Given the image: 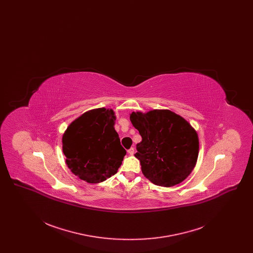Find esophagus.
Instances as JSON below:
<instances>
[{
	"label": "esophagus",
	"instance_id": "34e87169",
	"mask_svg": "<svg viewBox=\"0 0 253 253\" xmlns=\"http://www.w3.org/2000/svg\"><path fill=\"white\" fill-rule=\"evenodd\" d=\"M128 154H129L130 156H132V155L134 154V149H133V148H130V149L128 150Z\"/></svg>",
	"mask_w": 253,
	"mask_h": 253
}]
</instances>
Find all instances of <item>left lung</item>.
<instances>
[{"label": "left lung", "instance_id": "left-lung-1", "mask_svg": "<svg viewBox=\"0 0 253 253\" xmlns=\"http://www.w3.org/2000/svg\"><path fill=\"white\" fill-rule=\"evenodd\" d=\"M130 121L142 137L134 157L146 178L168 188L191 174L197 162L199 139L188 121L166 109L132 112Z\"/></svg>", "mask_w": 253, "mask_h": 253}]
</instances>
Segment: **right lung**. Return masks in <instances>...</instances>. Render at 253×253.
Instances as JSON below:
<instances>
[{
	"label": "right lung",
	"instance_id": "1",
	"mask_svg": "<svg viewBox=\"0 0 253 253\" xmlns=\"http://www.w3.org/2000/svg\"><path fill=\"white\" fill-rule=\"evenodd\" d=\"M115 121L112 109H93L65 130L62 135L65 162L80 179L96 184L118 172L126 151L115 130Z\"/></svg>",
	"mask_w": 253,
	"mask_h": 253
}]
</instances>
